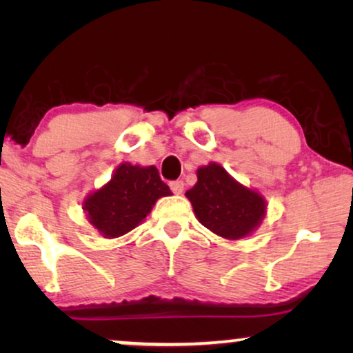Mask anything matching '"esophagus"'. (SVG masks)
Segmentation results:
<instances>
[{"mask_svg":"<svg viewBox=\"0 0 353 353\" xmlns=\"http://www.w3.org/2000/svg\"><path fill=\"white\" fill-rule=\"evenodd\" d=\"M170 188H172V191L175 192V194H181L183 190H185V183H183L181 180L170 181Z\"/></svg>","mask_w":353,"mask_h":353,"instance_id":"obj_1","label":"esophagus"}]
</instances>
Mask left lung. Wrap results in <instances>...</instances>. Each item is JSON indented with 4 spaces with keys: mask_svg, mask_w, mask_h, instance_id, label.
Instances as JSON below:
<instances>
[{
    "mask_svg": "<svg viewBox=\"0 0 353 353\" xmlns=\"http://www.w3.org/2000/svg\"><path fill=\"white\" fill-rule=\"evenodd\" d=\"M197 220L212 233L241 239L252 233L265 216V199L230 176L219 163L197 168V183L186 191Z\"/></svg>",
    "mask_w": 353,
    "mask_h": 353,
    "instance_id": "left-lung-1",
    "label": "left lung"
}]
</instances>
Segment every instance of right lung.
<instances>
[{
	"label": "right lung",
	"instance_id": "add662e5",
	"mask_svg": "<svg viewBox=\"0 0 353 353\" xmlns=\"http://www.w3.org/2000/svg\"><path fill=\"white\" fill-rule=\"evenodd\" d=\"M170 194V188L161 180L156 167L125 162L108 185L86 197L83 210L104 238H119L146 219L159 197Z\"/></svg>",
	"mask_w": 353,
	"mask_h": 353
}]
</instances>
